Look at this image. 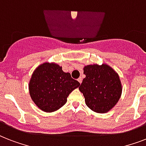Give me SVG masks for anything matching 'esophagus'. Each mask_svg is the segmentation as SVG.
<instances>
[{"label":"esophagus","mask_w":146,"mask_h":146,"mask_svg":"<svg viewBox=\"0 0 146 146\" xmlns=\"http://www.w3.org/2000/svg\"><path fill=\"white\" fill-rule=\"evenodd\" d=\"M77 80H78V82H80V84H81V83H82V78L80 77V78H79V79H78Z\"/></svg>","instance_id":"esophagus-1"}]
</instances>
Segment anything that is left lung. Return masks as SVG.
Instances as JSON below:
<instances>
[{"instance_id":"left-lung-1","label":"left lung","mask_w":146,"mask_h":146,"mask_svg":"<svg viewBox=\"0 0 146 146\" xmlns=\"http://www.w3.org/2000/svg\"><path fill=\"white\" fill-rule=\"evenodd\" d=\"M83 73L86 77L79 89L83 94L87 106L96 113L111 111L122 95L118 73L106 64L86 65L83 67Z\"/></svg>"}]
</instances>
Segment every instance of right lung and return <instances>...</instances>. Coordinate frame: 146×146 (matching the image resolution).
Listing matches in <instances>:
<instances>
[{"label": "right lung", "mask_w": 146, "mask_h": 146, "mask_svg": "<svg viewBox=\"0 0 146 146\" xmlns=\"http://www.w3.org/2000/svg\"><path fill=\"white\" fill-rule=\"evenodd\" d=\"M80 82L54 62H44L33 71L29 82V95L36 106L46 113L57 111L66 103Z\"/></svg>", "instance_id": "1"}]
</instances>
